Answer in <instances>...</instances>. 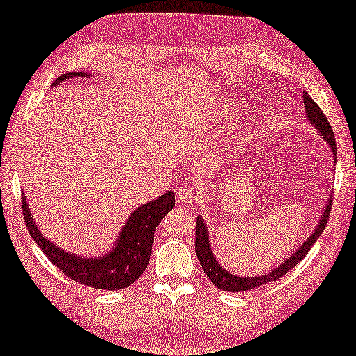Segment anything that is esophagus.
Instances as JSON below:
<instances>
[{"label":"esophagus","mask_w":356,"mask_h":356,"mask_svg":"<svg viewBox=\"0 0 356 356\" xmlns=\"http://www.w3.org/2000/svg\"><path fill=\"white\" fill-rule=\"evenodd\" d=\"M177 197L184 203H194L199 199V193L194 186H184L182 190L177 191Z\"/></svg>","instance_id":"1"}]
</instances>
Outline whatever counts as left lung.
Instances as JSON below:
<instances>
[{"mask_svg":"<svg viewBox=\"0 0 356 356\" xmlns=\"http://www.w3.org/2000/svg\"><path fill=\"white\" fill-rule=\"evenodd\" d=\"M303 97H305V108L307 113V118L311 119V122L316 127V130L321 133L323 138L329 142L332 153H334V156H337L335 136H334V131H332V127L329 124L326 115H324L321 108L318 107V104H316L307 93H305ZM330 209H332V202H327V207L324 209V214L318 226H316V229L314 231L312 236L305 241L303 246H300L297 249V252H295L291 259H287L284 263L280 264V268L269 272V274H263L261 277H255V278L236 277L229 274V272H226L223 268H220V264L216 261L213 251H211L209 240H208V229H207L205 222L202 220V217H197V220H195V254H197L200 266L203 270H205L207 277L211 280V283L218 287V289L229 291V292H243V291L254 289V287H259L266 283L275 282V280H280L305 259L309 252V249L314 246L316 238L321 236V232L324 231V228H326L329 216H330Z\"/></svg>","mask_w":356,"mask_h":356,"instance_id":"1","label":"left lung"}]
</instances>
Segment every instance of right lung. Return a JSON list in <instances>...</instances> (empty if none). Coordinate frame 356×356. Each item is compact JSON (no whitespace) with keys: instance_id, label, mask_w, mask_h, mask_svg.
I'll list each match as a JSON object with an SVG mask.
<instances>
[{"instance_id":"1","label":"right lung","mask_w":356,"mask_h":356,"mask_svg":"<svg viewBox=\"0 0 356 356\" xmlns=\"http://www.w3.org/2000/svg\"><path fill=\"white\" fill-rule=\"evenodd\" d=\"M79 76L86 78L90 74L81 72L65 73L56 78L53 86L65 79ZM21 202L29 234L36 241V245L41 248L45 257L59 270H63L64 275L84 286L95 287V289L118 291L133 284L148 266L151 246L154 241V231L162 218L172 209L174 193L168 191L159 199L136 209L125 223L118 243L111 249V252L101 257V259L97 257L95 260L74 257L53 245L36 228L24 195L21 197Z\"/></svg>"}]
</instances>
